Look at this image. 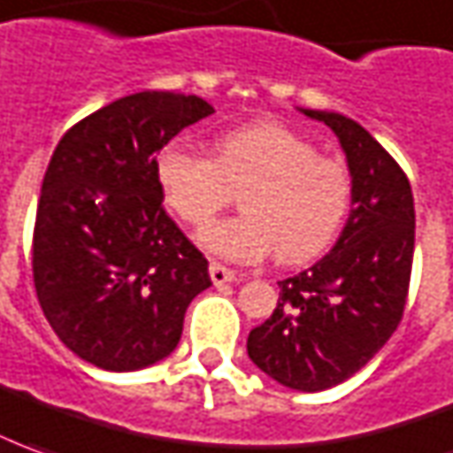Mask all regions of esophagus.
<instances>
[{"label":"esophagus","mask_w":453,"mask_h":453,"mask_svg":"<svg viewBox=\"0 0 453 453\" xmlns=\"http://www.w3.org/2000/svg\"><path fill=\"white\" fill-rule=\"evenodd\" d=\"M208 270H211V280H213L215 285H226V282H233V280L238 278L235 270H230V267H226L223 263H215V260L211 263Z\"/></svg>","instance_id":"esophagus-1"}]
</instances>
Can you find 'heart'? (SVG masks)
<instances>
[{
  "label": "heart",
  "mask_w": 453,
  "mask_h": 453,
  "mask_svg": "<svg viewBox=\"0 0 453 453\" xmlns=\"http://www.w3.org/2000/svg\"><path fill=\"white\" fill-rule=\"evenodd\" d=\"M156 175L165 205L190 227L211 226L240 193L242 213L201 235L208 250L235 263L273 250L285 265L312 260L327 250L352 203L349 165L275 121L227 131L213 158L180 143L165 146Z\"/></svg>",
  "instance_id": "b5f03b06"
}]
</instances>
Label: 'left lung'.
Returning a JSON list of instances; mask_svg holds the SVG:
<instances>
[{
	"label": "left lung",
	"mask_w": 453,
	"mask_h": 453,
	"mask_svg": "<svg viewBox=\"0 0 453 453\" xmlns=\"http://www.w3.org/2000/svg\"><path fill=\"white\" fill-rule=\"evenodd\" d=\"M337 134L352 171V213L319 263L280 280L273 315L248 337V355L280 384L322 392L367 365L402 322L414 260V198L407 173L377 138L342 113L304 109Z\"/></svg>",
	"instance_id": "left-lung-1"
}]
</instances>
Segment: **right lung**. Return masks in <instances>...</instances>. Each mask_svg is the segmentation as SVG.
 Returning <instances> with one entry per match:
<instances>
[{
  "mask_svg": "<svg viewBox=\"0 0 453 453\" xmlns=\"http://www.w3.org/2000/svg\"><path fill=\"white\" fill-rule=\"evenodd\" d=\"M213 113L198 96L141 91L73 123L49 161L32 238L34 290L58 340L111 372L175 349L208 260L163 208L156 153Z\"/></svg>",
  "mask_w": 453,
  "mask_h": 453,
  "instance_id": "add662e5",
  "label": "right lung"
}]
</instances>
